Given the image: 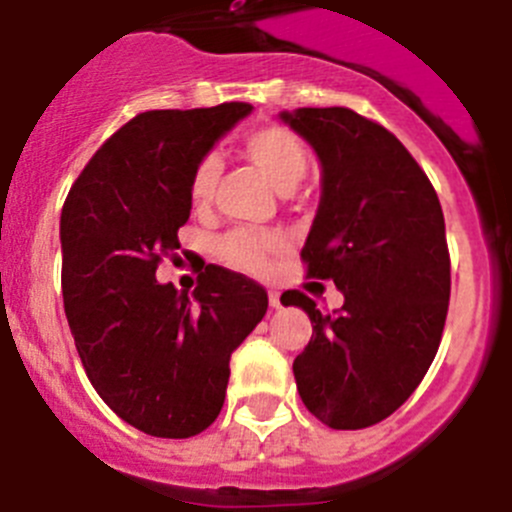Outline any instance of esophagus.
Returning <instances> with one entry per match:
<instances>
[{"label":"esophagus","mask_w":512,"mask_h":512,"mask_svg":"<svg viewBox=\"0 0 512 512\" xmlns=\"http://www.w3.org/2000/svg\"><path fill=\"white\" fill-rule=\"evenodd\" d=\"M268 299H270V306H273V309H278V306H281V293L278 291H270Z\"/></svg>","instance_id":"esophagus-1"}]
</instances>
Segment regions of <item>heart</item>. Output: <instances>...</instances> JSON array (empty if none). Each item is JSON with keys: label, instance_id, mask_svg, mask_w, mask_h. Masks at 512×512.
I'll list each match as a JSON object with an SVG mask.
<instances>
[{"label": "heart", "instance_id": "obj_1", "mask_svg": "<svg viewBox=\"0 0 512 512\" xmlns=\"http://www.w3.org/2000/svg\"><path fill=\"white\" fill-rule=\"evenodd\" d=\"M244 157L250 159L255 167L265 172L270 182L281 193H291L309 170V151L304 141L286 126L268 123L257 126L242 136ZM221 162L216 154H203L195 162L190 172V201L195 208H203L211 203L216 185H219ZM283 237L278 231L268 229H234L219 242L221 260L229 262L231 268L244 270V273H262L268 268V260L273 252L281 250Z\"/></svg>", "mask_w": 512, "mask_h": 512}]
</instances>
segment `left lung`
Wrapping results in <instances>:
<instances>
[{
  "mask_svg": "<svg viewBox=\"0 0 512 512\" xmlns=\"http://www.w3.org/2000/svg\"><path fill=\"white\" fill-rule=\"evenodd\" d=\"M283 121L322 162V203L301 250L306 278L345 296L330 314L301 291L281 296L314 327L293 376L327 428H371L410 399L441 345L451 299L441 201L402 141L366 115L301 108Z\"/></svg>",
  "mask_w": 512,
  "mask_h": 512,
  "instance_id": "left-lung-1",
  "label": "left lung"
}]
</instances>
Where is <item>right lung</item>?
<instances>
[{"label": "right lung", "mask_w": 512, "mask_h": 512, "mask_svg": "<svg viewBox=\"0 0 512 512\" xmlns=\"http://www.w3.org/2000/svg\"><path fill=\"white\" fill-rule=\"evenodd\" d=\"M250 102L146 110L123 123L61 208V291L74 345L102 402L154 438H190L219 417L231 353L268 311L247 275L203 265L193 293L157 281L180 260L190 172Z\"/></svg>", "instance_id": "obj_1"}]
</instances>
